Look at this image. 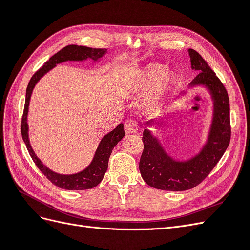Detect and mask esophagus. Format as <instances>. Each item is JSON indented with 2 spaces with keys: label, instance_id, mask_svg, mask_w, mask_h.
Masks as SVG:
<instances>
[{
  "label": "esophagus",
  "instance_id": "1",
  "mask_svg": "<svg viewBox=\"0 0 250 250\" xmlns=\"http://www.w3.org/2000/svg\"><path fill=\"white\" fill-rule=\"evenodd\" d=\"M125 132L127 134H133L137 132L138 128H139V124L135 120H128L125 122Z\"/></svg>",
  "mask_w": 250,
  "mask_h": 250
}]
</instances>
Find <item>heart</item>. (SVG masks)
<instances>
[{"mask_svg": "<svg viewBox=\"0 0 250 250\" xmlns=\"http://www.w3.org/2000/svg\"><path fill=\"white\" fill-rule=\"evenodd\" d=\"M174 82V74L157 63H149L135 75L132 86L137 94L146 93L150 88L147 104L151 108L161 106Z\"/></svg>", "mask_w": 250, "mask_h": 250, "instance_id": "1", "label": "heart"}]
</instances>
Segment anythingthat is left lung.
<instances>
[{"label": "left lung", "instance_id": "left-lung-1", "mask_svg": "<svg viewBox=\"0 0 250 250\" xmlns=\"http://www.w3.org/2000/svg\"><path fill=\"white\" fill-rule=\"evenodd\" d=\"M188 54L192 70L198 72L188 85L208 88L214 103L213 120L207 143L198 154L188 161L174 160L150 130H144V150L139 166L141 175L150 187L165 191H186L198 186L215 168L230 142L229 99L226 88L199 53L188 49Z\"/></svg>", "mask_w": 250, "mask_h": 250}]
</instances>
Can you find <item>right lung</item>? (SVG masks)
I'll return each instance as SVG.
<instances>
[{
    "label": "right lung",
    "instance_id": "obj_1",
    "mask_svg": "<svg viewBox=\"0 0 250 250\" xmlns=\"http://www.w3.org/2000/svg\"><path fill=\"white\" fill-rule=\"evenodd\" d=\"M105 53H107L106 49H93L88 47L77 46V44H70V46H66L63 49L58 51L56 54L53 55L48 60L47 62H44V64L33 75L32 78L30 79L28 83L26 90L25 107L24 113H22L21 127L22 140H24L26 147L29 151V154L31 156L35 165L37 166V168L42 171L43 175L46 176L53 185L57 186L58 188H64V190H87V188H95L101 183V180L104 177V174L107 170L108 160L113 147L124 138V126L121 123L112 131H110L106 135H104L99 144V146H98L96 150V153L92 163H90L88 165V167H86L84 170H82L81 172L76 174H70V175L58 174L54 171L50 170L42 163V161L34 153L31 145H30L27 123L30 98H31L33 88L36 83L40 81V79L44 74H47L50 70L53 69V67L56 66V64L64 62H82V60H86L87 58H92L95 62H97V60L100 59Z\"/></svg>",
    "mask_w": 250,
    "mask_h": 250
}]
</instances>
